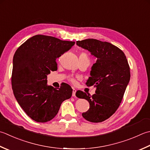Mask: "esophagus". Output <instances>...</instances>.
<instances>
[{
  "label": "esophagus",
  "mask_w": 150,
  "mask_h": 150,
  "mask_svg": "<svg viewBox=\"0 0 150 150\" xmlns=\"http://www.w3.org/2000/svg\"><path fill=\"white\" fill-rule=\"evenodd\" d=\"M76 92H77V90H76L75 89H73L72 96H73V97H75V93H76Z\"/></svg>",
  "instance_id": "34e87169"
}]
</instances>
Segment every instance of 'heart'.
I'll list each match as a JSON object with an SVG mask.
<instances>
[{"label":"heart","instance_id":"b5f03b06","mask_svg":"<svg viewBox=\"0 0 150 150\" xmlns=\"http://www.w3.org/2000/svg\"><path fill=\"white\" fill-rule=\"evenodd\" d=\"M79 57H85V58H88L87 54H86V53H84V52H82V53L80 54V56H79ZM71 81L73 83H75V81L73 79H71Z\"/></svg>","mask_w":150,"mask_h":150}]
</instances>
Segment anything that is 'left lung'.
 Returning <instances> with one entry per match:
<instances>
[{"mask_svg":"<svg viewBox=\"0 0 150 150\" xmlns=\"http://www.w3.org/2000/svg\"><path fill=\"white\" fill-rule=\"evenodd\" d=\"M76 43L97 58L86 83L88 86H94L96 93L76 92L77 98L86 99L90 104L89 109L82 116L90 122H103L116 112L122 102L130 80L129 66L124 52L110 43L86 39Z\"/></svg>","mask_w":150,"mask_h":150,"instance_id":"8db88e82","label":"left lung"}]
</instances>
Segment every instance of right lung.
<instances>
[{"instance_id": "right-lung-1", "label": "right lung", "mask_w": 150, "mask_h": 150, "mask_svg": "<svg viewBox=\"0 0 150 150\" xmlns=\"http://www.w3.org/2000/svg\"><path fill=\"white\" fill-rule=\"evenodd\" d=\"M75 42L36 35L17 49L13 58L11 85L13 94L26 114L37 122H47L57 115L73 90L66 83L60 88L49 86L47 75L57 70L56 59L67 52Z\"/></svg>"}]
</instances>
